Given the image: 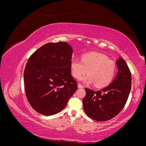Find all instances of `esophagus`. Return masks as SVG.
<instances>
[{
	"label": "esophagus",
	"mask_w": 146,
	"mask_h": 146,
	"mask_svg": "<svg viewBox=\"0 0 146 146\" xmlns=\"http://www.w3.org/2000/svg\"><path fill=\"white\" fill-rule=\"evenodd\" d=\"M78 89H82V88H83V86L80 84H78Z\"/></svg>",
	"instance_id": "1"
}]
</instances>
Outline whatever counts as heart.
Masks as SVG:
<instances>
[{"instance_id":"b5f03b06","label":"heart","mask_w":146,"mask_h":146,"mask_svg":"<svg viewBox=\"0 0 146 146\" xmlns=\"http://www.w3.org/2000/svg\"><path fill=\"white\" fill-rule=\"evenodd\" d=\"M70 69L75 78H79L87 72V75L79 78L83 83L97 88H103L111 82L116 71V65L107 56L97 52H90L82 56V61L72 58ZM87 72H86V70Z\"/></svg>"}]
</instances>
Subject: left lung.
<instances>
[{
	"instance_id": "8db88e82",
	"label": "left lung",
	"mask_w": 146,
	"mask_h": 146,
	"mask_svg": "<svg viewBox=\"0 0 146 146\" xmlns=\"http://www.w3.org/2000/svg\"><path fill=\"white\" fill-rule=\"evenodd\" d=\"M116 64L118 71L108 86L98 91L85 89L83 108L87 116L93 120H110L115 117L126 104L131 90V73L125 60L121 57L116 61Z\"/></svg>"
}]
</instances>
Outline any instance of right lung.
<instances>
[{"instance_id": "right-lung-1", "label": "right lung", "mask_w": 146, "mask_h": 146, "mask_svg": "<svg viewBox=\"0 0 146 146\" xmlns=\"http://www.w3.org/2000/svg\"><path fill=\"white\" fill-rule=\"evenodd\" d=\"M72 53L67 42H50L28 60L24 72L25 94L32 107L42 115L60 112L77 90L70 69Z\"/></svg>"}]
</instances>
